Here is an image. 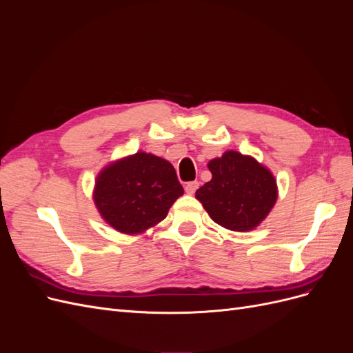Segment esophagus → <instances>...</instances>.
<instances>
[{
  "label": "esophagus",
  "instance_id": "1",
  "mask_svg": "<svg viewBox=\"0 0 353 353\" xmlns=\"http://www.w3.org/2000/svg\"><path fill=\"white\" fill-rule=\"evenodd\" d=\"M197 188H199L197 181H190V183L185 184V193L187 194H194Z\"/></svg>",
  "mask_w": 353,
  "mask_h": 353
}]
</instances>
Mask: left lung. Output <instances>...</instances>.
<instances>
[{
  "mask_svg": "<svg viewBox=\"0 0 353 353\" xmlns=\"http://www.w3.org/2000/svg\"><path fill=\"white\" fill-rule=\"evenodd\" d=\"M212 179L196 191L209 216L232 231H249L266 218L276 200L268 169L253 157L227 152L209 162Z\"/></svg>",
  "mask_w": 353,
  "mask_h": 353,
  "instance_id": "left-lung-1",
  "label": "left lung"
}]
</instances>
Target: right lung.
Listing matches in <instances>:
<instances>
[{
    "label": "right lung",
    "mask_w": 353,
    "mask_h": 353,
    "mask_svg": "<svg viewBox=\"0 0 353 353\" xmlns=\"http://www.w3.org/2000/svg\"><path fill=\"white\" fill-rule=\"evenodd\" d=\"M183 194L174 166L141 152L103 170L95 183L94 201L114 230L137 234L165 219Z\"/></svg>",
    "instance_id": "obj_1"
}]
</instances>
